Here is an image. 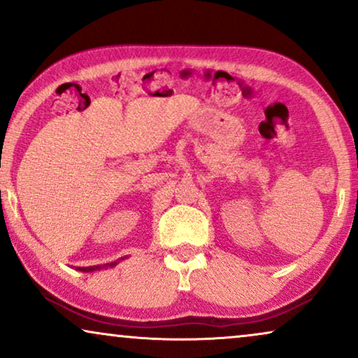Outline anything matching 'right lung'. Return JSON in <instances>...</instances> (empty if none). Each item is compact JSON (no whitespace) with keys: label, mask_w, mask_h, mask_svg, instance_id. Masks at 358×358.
<instances>
[{"label":"right lung","mask_w":358,"mask_h":358,"mask_svg":"<svg viewBox=\"0 0 358 358\" xmlns=\"http://www.w3.org/2000/svg\"><path fill=\"white\" fill-rule=\"evenodd\" d=\"M117 262H110V264H104V266H92V267H78V271L83 272H94V271H101V268H109L114 267Z\"/></svg>","instance_id":"obj_1"}]
</instances>
